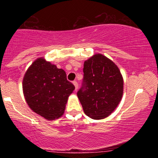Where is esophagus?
<instances>
[{"label": "esophagus", "mask_w": 158, "mask_h": 158, "mask_svg": "<svg viewBox=\"0 0 158 158\" xmlns=\"http://www.w3.org/2000/svg\"><path fill=\"white\" fill-rule=\"evenodd\" d=\"M73 84L74 85V86H75V88H76V90H77V89H78V82L77 81H73Z\"/></svg>", "instance_id": "esophagus-1"}]
</instances>
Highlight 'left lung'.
<instances>
[{
    "instance_id": "obj_1",
    "label": "left lung",
    "mask_w": 158,
    "mask_h": 158,
    "mask_svg": "<svg viewBox=\"0 0 158 158\" xmlns=\"http://www.w3.org/2000/svg\"><path fill=\"white\" fill-rule=\"evenodd\" d=\"M82 86L77 92L85 114L94 119L108 117L122 99L123 79L118 67L95 54L84 63Z\"/></svg>"
}]
</instances>
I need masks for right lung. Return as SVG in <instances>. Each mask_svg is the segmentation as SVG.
<instances>
[{
    "label": "right lung",
    "mask_w": 158,
    "mask_h": 158,
    "mask_svg": "<svg viewBox=\"0 0 158 158\" xmlns=\"http://www.w3.org/2000/svg\"><path fill=\"white\" fill-rule=\"evenodd\" d=\"M22 87L29 107L48 120H54L63 115L69 96L75 89L67 79L64 70L57 68L42 57L27 69Z\"/></svg>",
    "instance_id": "right-lung-1"
}]
</instances>
